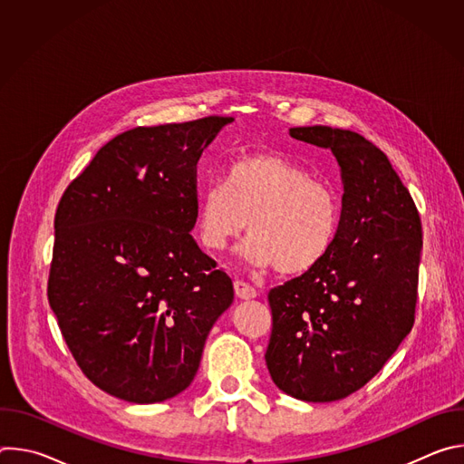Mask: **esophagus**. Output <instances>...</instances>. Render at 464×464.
<instances>
[{
	"instance_id": "1",
	"label": "esophagus",
	"mask_w": 464,
	"mask_h": 464,
	"mask_svg": "<svg viewBox=\"0 0 464 464\" xmlns=\"http://www.w3.org/2000/svg\"><path fill=\"white\" fill-rule=\"evenodd\" d=\"M233 286H235V294H237V297H238V299H244V301H247V299H253V297H256V292H255V288H253L251 285L244 283V281H235V283H233Z\"/></svg>"
}]
</instances>
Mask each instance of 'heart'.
Returning <instances> with one entry per match:
<instances>
[{
  "mask_svg": "<svg viewBox=\"0 0 464 464\" xmlns=\"http://www.w3.org/2000/svg\"><path fill=\"white\" fill-rule=\"evenodd\" d=\"M342 224V198L333 183L277 154L233 161L224 183L209 185L196 211L202 246L222 251L240 233V255L256 268L299 276L324 258Z\"/></svg>",
  "mask_w": 464,
  "mask_h": 464,
  "instance_id": "b5f03b06",
  "label": "heart"
}]
</instances>
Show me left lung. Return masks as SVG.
Returning <instances> with one entry per match:
<instances>
[{
    "label": "left lung",
    "instance_id": "1",
    "mask_svg": "<svg viewBox=\"0 0 464 464\" xmlns=\"http://www.w3.org/2000/svg\"><path fill=\"white\" fill-rule=\"evenodd\" d=\"M290 136L336 156L342 224L317 266L270 290L264 358L286 394L334 402L363 387L411 333L422 226L410 190L363 136L321 124Z\"/></svg>",
    "mask_w": 464,
    "mask_h": 464
}]
</instances>
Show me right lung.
<instances>
[{"mask_svg": "<svg viewBox=\"0 0 464 464\" xmlns=\"http://www.w3.org/2000/svg\"><path fill=\"white\" fill-rule=\"evenodd\" d=\"M233 117L138 126L108 141L60 198L49 304L82 372L154 404L187 389L229 276L198 247L196 163Z\"/></svg>", "mask_w": 464, "mask_h": 464, "instance_id": "add662e5", "label": "right lung"}]
</instances>
